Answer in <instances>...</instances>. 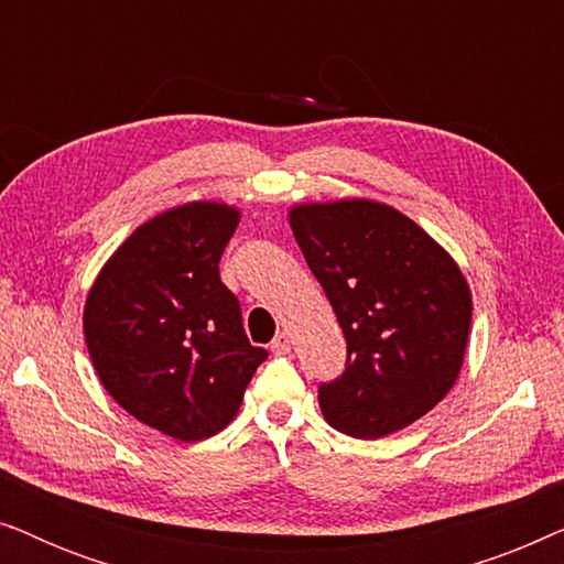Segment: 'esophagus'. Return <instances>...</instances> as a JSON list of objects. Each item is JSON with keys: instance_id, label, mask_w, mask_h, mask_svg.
I'll use <instances>...</instances> for the list:
<instances>
[{"instance_id": "1", "label": "esophagus", "mask_w": 564, "mask_h": 564, "mask_svg": "<svg viewBox=\"0 0 564 564\" xmlns=\"http://www.w3.org/2000/svg\"><path fill=\"white\" fill-rule=\"evenodd\" d=\"M269 349H272V354H288L290 351V334H288V330H280V334L274 336V341L269 344Z\"/></svg>"}]
</instances>
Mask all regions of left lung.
Returning a JSON list of instances; mask_svg holds the SVG:
<instances>
[{
	"instance_id": "left-lung-1",
	"label": "left lung",
	"mask_w": 564,
	"mask_h": 564,
	"mask_svg": "<svg viewBox=\"0 0 564 564\" xmlns=\"http://www.w3.org/2000/svg\"><path fill=\"white\" fill-rule=\"evenodd\" d=\"M290 226L346 338V367L318 384L336 431L380 438L426 415L457 380L473 297L454 259L372 199L297 205Z\"/></svg>"
}]
</instances>
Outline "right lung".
<instances>
[{"label":"right lung","instance_id":"add662e5","mask_svg":"<svg viewBox=\"0 0 564 564\" xmlns=\"http://www.w3.org/2000/svg\"><path fill=\"white\" fill-rule=\"evenodd\" d=\"M236 226L238 210L218 203H189L143 223L102 267L84 305V338L105 390L180 442L226 429L267 359L220 282Z\"/></svg>","mask_w":564,"mask_h":564}]
</instances>
